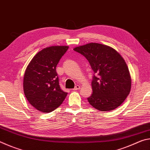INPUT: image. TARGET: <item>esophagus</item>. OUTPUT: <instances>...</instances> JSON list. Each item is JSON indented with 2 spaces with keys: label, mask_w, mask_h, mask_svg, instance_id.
<instances>
[{
  "label": "esophagus",
  "mask_w": 150,
  "mask_h": 150,
  "mask_svg": "<svg viewBox=\"0 0 150 150\" xmlns=\"http://www.w3.org/2000/svg\"><path fill=\"white\" fill-rule=\"evenodd\" d=\"M80 86L79 85H76L75 87V88H73V90L74 91H77V90H79V89H80Z\"/></svg>",
  "instance_id": "34e87169"
}]
</instances>
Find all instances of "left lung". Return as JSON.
<instances>
[{"label":"left lung","mask_w":150,"mask_h":150,"mask_svg":"<svg viewBox=\"0 0 150 150\" xmlns=\"http://www.w3.org/2000/svg\"><path fill=\"white\" fill-rule=\"evenodd\" d=\"M86 57L94 71L90 105L100 111H110L120 106L131 89V77L124 58L108 45L89 43L75 47Z\"/></svg>","instance_id":"left-lung-1"}]
</instances>
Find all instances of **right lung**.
Masks as SVG:
<instances>
[{
	"label": "right lung",
	"mask_w": 150,
	"mask_h": 150,
	"mask_svg": "<svg viewBox=\"0 0 150 150\" xmlns=\"http://www.w3.org/2000/svg\"><path fill=\"white\" fill-rule=\"evenodd\" d=\"M68 48L66 45L44 48L27 66L23 81L24 93L30 105L38 110L54 111L67 95L59 87L56 67Z\"/></svg>",
	"instance_id": "right-lung-1"
}]
</instances>
